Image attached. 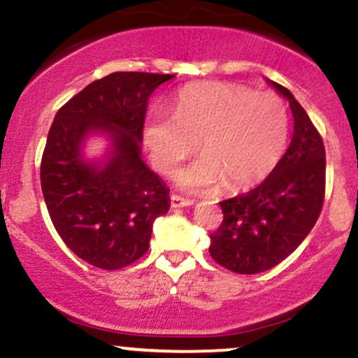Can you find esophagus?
I'll list each match as a JSON object with an SVG mask.
<instances>
[{"label":"esophagus","mask_w":358,"mask_h":358,"mask_svg":"<svg viewBox=\"0 0 358 358\" xmlns=\"http://www.w3.org/2000/svg\"><path fill=\"white\" fill-rule=\"evenodd\" d=\"M170 200H171V207H175V208L190 207V205H193V200L185 199V196H180V195H175V193L170 196Z\"/></svg>","instance_id":"obj_1"}]
</instances>
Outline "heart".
<instances>
[{
  "label": "heart",
  "instance_id": "1",
  "mask_svg": "<svg viewBox=\"0 0 358 358\" xmlns=\"http://www.w3.org/2000/svg\"><path fill=\"white\" fill-rule=\"evenodd\" d=\"M143 138L155 168L165 175L173 173L199 143L203 156L176 176L185 190L207 192L224 182L241 190L278 165L289 138V113L274 92L202 82L180 90L173 116L151 110Z\"/></svg>",
  "mask_w": 358,
  "mask_h": 358
}]
</instances>
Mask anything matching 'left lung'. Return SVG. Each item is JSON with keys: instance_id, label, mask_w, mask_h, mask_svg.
Here are the masks:
<instances>
[{"instance_id": "left-lung-1", "label": "left lung", "mask_w": 358, "mask_h": 358, "mask_svg": "<svg viewBox=\"0 0 358 358\" xmlns=\"http://www.w3.org/2000/svg\"><path fill=\"white\" fill-rule=\"evenodd\" d=\"M268 82L289 101L293 138L264 182L220 202L224 220L208 248L217 264L239 274L264 273L285 261L313 229L324 199L323 139L293 94Z\"/></svg>"}]
</instances>
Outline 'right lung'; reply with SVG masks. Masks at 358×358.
Returning <instances> with one entry per match:
<instances>
[{
	"label": "right lung",
	"instance_id": "obj_1",
	"mask_svg": "<svg viewBox=\"0 0 358 358\" xmlns=\"http://www.w3.org/2000/svg\"><path fill=\"white\" fill-rule=\"evenodd\" d=\"M170 73L114 72L94 80L55 114L40 182L45 203L69 249L101 269L133 264L150 248L153 222L170 208V190L141 158L148 99ZM104 132L111 148L87 162L81 143Z\"/></svg>",
	"mask_w": 358,
	"mask_h": 358
}]
</instances>
